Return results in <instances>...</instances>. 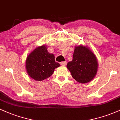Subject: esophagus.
Masks as SVG:
<instances>
[{
	"mask_svg": "<svg viewBox=\"0 0 120 120\" xmlns=\"http://www.w3.org/2000/svg\"><path fill=\"white\" fill-rule=\"evenodd\" d=\"M60 64H61L62 66H63V67H64V66H65L66 64H67V62L66 61L61 62V63H60Z\"/></svg>",
	"mask_w": 120,
	"mask_h": 120,
	"instance_id": "34e87169",
	"label": "esophagus"
}]
</instances>
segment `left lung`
<instances>
[{"label":"left lung","mask_w":120,"mask_h":120,"mask_svg":"<svg viewBox=\"0 0 120 120\" xmlns=\"http://www.w3.org/2000/svg\"><path fill=\"white\" fill-rule=\"evenodd\" d=\"M67 67L75 81L86 83L96 75L98 62L95 55L88 47L81 45L75 47L73 60L68 62Z\"/></svg>","instance_id":"1"}]
</instances>
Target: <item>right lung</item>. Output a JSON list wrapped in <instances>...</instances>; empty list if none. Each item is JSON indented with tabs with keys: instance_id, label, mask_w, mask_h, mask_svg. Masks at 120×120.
<instances>
[{
	"instance_id": "add662e5",
	"label": "right lung",
	"mask_w": 120,
	"mask_h": 120,
	"mask_svg": "<svg viewBox=\"0 0 120 120\" xmlns=\"http://www.w3.org/2000/svg\"><path fill=\"white\" fill-rule=\"evenodd\" d=\"M60 66L55 61L53 53L48 52L47 47L43 45L38 46L27 56L25 67L30 77L38 81H42L51 76L55 69Z\"/></svg>"
}]
</instances>
